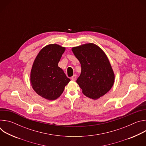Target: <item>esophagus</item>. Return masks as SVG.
<instances>
[{
  "mask_svg": "<svg viewBox=\"0 0 146 146\" xmlns=\"http://www.w3.org/2000/svg\"><path fill=\"white\" fill-rule=\"evenodd\" d=\"M76 77H77V76H76V74H74V75H73V76L71 77V79H72V80H73V81H75V80H76Z\"/></svg>",
  "mask_w": 146,
  "mask_h": 146,
  "instance_id": "34e87169",
  "label": "esophagus"
}]
</instances>
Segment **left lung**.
Listing matches in <instances>:
<instances>
[{"label":"left lung","mask_w":146,"mask_h":146,"mask_svg":"<svg viewBox=\"0 0 146 146\" xmlns=\"http://www.w3.org/2000/svg\"><path fill=\"white\" fill-rule=\"evenodd\" d=\"M72 51L81 66L76 80L86 96L97 99L111 89L114 74L108 57L101 48L92 43L73 47Z\"/></svg>","instance_id":"obj_1"}]
</instances>
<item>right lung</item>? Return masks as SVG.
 Wrapping results in <instances>:
<instances>
[{
  "label": "right lung",
  "instance_id": "add662e5",
  "mask_svg": "<svg viewBox=\"0 0 146 146\" xmlns=\"http://www.w3.org/2000/svg\"><path fill=\"white\" fill-rule=\"evenodd\" d=\"M65 48L50 44L41 50L36 56L31 73V82L35 91L46 99L53 100L64 92L70 80L58 62Z\"/></svg>",
  "mask_w": 146,
  "mask_h": 146
}]
</instances>
